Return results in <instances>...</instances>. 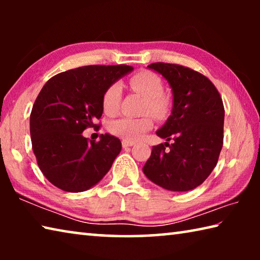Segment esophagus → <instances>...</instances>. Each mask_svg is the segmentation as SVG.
<instances>
[{
  "label": "esophagus",
  "mask_w": 260,
  "mask_h": 260,
  "mask_svg": "<svg viewBox=\"0 0 260 260\" xmlns=\"http://www.w3.org/2000/svg\"><path fill=\"white\" fill-rule=\"evenodd\" d=\"M121 143H122V147H124V148L132 147V146H134V144H135L134 141H128V140H122Z\"/></svg>",
  "instance_id": "1"
}]
</instances>
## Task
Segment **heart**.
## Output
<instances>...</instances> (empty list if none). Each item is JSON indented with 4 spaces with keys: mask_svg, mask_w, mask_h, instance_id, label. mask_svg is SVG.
<instances>
[{
    "mask_svg": "<svg viewBox=\"0 0 260 260\" xmlns=\"http://www.w3.org/2000/svg\"><path fill=\"white\" fill-rule=\"evenodd\" d=\"M129 86L136 93L146 98L144 112H150L158 119L164 118L169 112L170 103L166 96L162 95L164 86L161 79L150 71L136 73L129 79ZM121 101V88L118 83H112L105 89L102 99L104 112L109 116H114L119 111ZM153 125L150 116L141 118L122 117L112 121L109 126L110 133L128 141L139 140Z\"/></svg>",
    "mask_w": 260,
    "mask_h": 260,
    "instance_id": "obj_1",
    "label": "heart"
}]
</instances>
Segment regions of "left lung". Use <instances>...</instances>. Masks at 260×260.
<instances>
[{"label": "left lung", "instance_id": "left-lung-1", "mask_svg": "<svg viewBox=\"0 0 260 260\" xmlns=\"http://www.w3.org/2000/svg\"><path fill=\"white\" fill-rule=\"evenodd\" d=\"M148 68L160 73L172 88V114L157 135L173 143L152 147L143 173L167 190H191L211 174L221 151L225 118L221 96L210 79L187 67L159 61Z\"/></svg>", "mask_w": 260, "mask_h": 260}]
</instances>
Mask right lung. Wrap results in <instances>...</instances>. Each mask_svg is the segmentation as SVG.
I'll return each instance as SVG.
<instances>
[{
    "mask_svg": "<svg viewBox=\"0 0 260 260\" xmlns=\"http://www.w3.org/2000/svg\"><path fill=\"white\" fill-rule=\"evenodd\" d=\"M129 65H87L56 74L42 87L29 118L32 148L41 172L57 188L85 191L102 180L121 150L110 134L89 141L82 132L103 113L107 88L131 72Z\"/></svg>",
    "mask_w": 260,
    "mask_h": 260,
    "instance_id": "right-lung-1",
    "label": "right lung"
}]
</instances>
